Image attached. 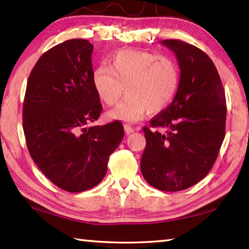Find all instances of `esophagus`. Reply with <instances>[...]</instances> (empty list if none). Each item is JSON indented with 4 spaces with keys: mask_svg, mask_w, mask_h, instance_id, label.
<instances>
[{
    "mask_svg": "<svg viewBox=\"0 0 249 249\" xmlns=\"http://www.w3.org/2000/svg\"><path fill=\"white\" fill-rule=\"evenodd\" d=\"M124 129H125V133L126 134H132V133H134V128L132 127V126L130 125H127V124H125L124 125Z\"/></svg>",
    "mask_w": 249,
    "mask_h": 249,
    "instance_id": "esophagus-1",
    "label": "esophagus"
}]
</instances>
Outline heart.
Returning <instances> with one entry per match:
<instances>
[{
	"mask_svg": "<svg viewBox=\"0 0 249 249\" xmlns=\"http://www.w3.org/2000/svg\"><path fill=\"white\" fill-rule=\"evenodd\" d=\"M180 71L175 59L145 50H120L108 59V67L93 71L92 83L99 99L112 107L125 93L127 96L107 113L111 120L134 123L148 112L157 114L175 98Z\"/></svg>",
	"mask_w": 249,
	"mask_h": 249,
	"instance_id": "heart-1",
	"label": "heart"
}]
</instances>
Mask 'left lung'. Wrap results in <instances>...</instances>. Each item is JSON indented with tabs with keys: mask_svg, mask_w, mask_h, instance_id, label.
I'll return each instance as SVG.
<instances>
[{
	"mask_svg": "<svg viewBox=\"0 0 249 249\" xmlns=\"http://www.w3.org/2000/svg\"><path fill=\"white\" fill-rule=\"evenodd\" d=\"M161 44L176 53L180 81L169 107L142 128L146 148L141 170L151 187L176 192L212 169L225 137L226 99L220 74L204 52L179 39Z\"/></svg>",
	"mask_w": 249,
	"mask_h": 249,
	"instance_id": "left-lung-1",
	"label": "left lung"
}]
</instances>
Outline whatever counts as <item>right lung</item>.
<instances>
[{
    "instance_id": "obj_1",
    "label": "right lung",
    "mask_w": 249,
    "mask_h": 249,
    "mask_svg": "<svg viewBox=\"0 0 249 249\" xmlns=\"http://www.w3.org/2000/svg\"><path fill=\"white\" fill-rule=\"evenodd\" d=\"M92 52L93 45L86 39L50 48L34 66L25 92L23 129L31 157L68 192L99 184L124 136L119 121L89 126L102 112L92 83Z\"/></svg>"
}]
</instances>
